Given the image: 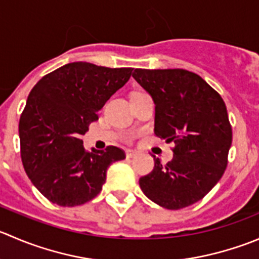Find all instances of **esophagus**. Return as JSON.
Returning a JSON list of instances; mask_svg holds the SVG:
<instances>
[{"label":"esophagus","instance_id":"1","mask_svg":"<svg viewBox=\"0 0 259 259\" xmlns=\"http://www.w3.org/2000/svg\"><path fill=\"white\" fill-rule=\"evenodd\" d=\"M137 155V152L134 150H126V158H134Z\"/></svg>","mask_w":259,"mask_h":259}]
</instances>
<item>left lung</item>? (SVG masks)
<instances>
[{
    "mask_svg": "<svg viewBox=\"0 0 259 259\" xmlns=\"http://www.w3.org/2000/svg\"><path fill=\"white\" fill-rule=\"evenodd\" d=\"M135 81L155 105L154 133L175 142L173 159L139 180L148 199L168 210L200 201L219 182L228 164L232 126L222 96L199 74L186 69H140Z\"/></svg>",
    "mask_w": 259,
    "mask_h": 259,
    "instance_id": "obj_1",
    "label": "left lung"
}]
</instances>
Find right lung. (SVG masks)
I'll list each match as a JSON object with an SVG mask.
<instances>
[{
    "label": "right lung",
    "mask_w": 259,
    "mask_h": 259,
    "mask_svg": "<svg viewBox=\"0 0 259 259\" xmlns=\"http://www.w3.org/2000/svg\"><path fill=\"white\" fill-rule=\"evenodd\" d=\"M133 68H107L73 62L42 77L27 97L19 122L21 159L32 185L59 206H77L96 197L111 163L124 150L86 152L82 135L97 111L121 89Z\"/></svg>",
    "instance_id": "obj_1"
}]
</instances>
